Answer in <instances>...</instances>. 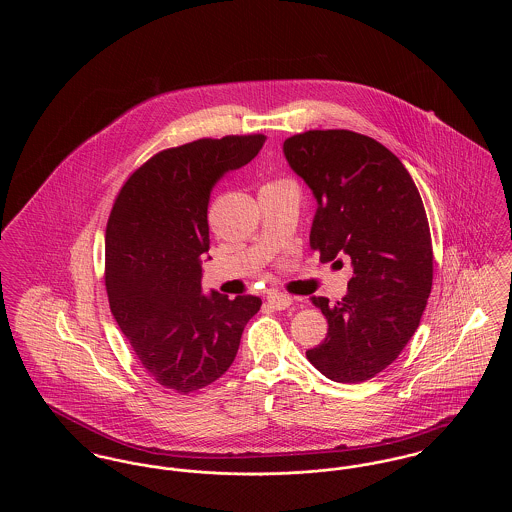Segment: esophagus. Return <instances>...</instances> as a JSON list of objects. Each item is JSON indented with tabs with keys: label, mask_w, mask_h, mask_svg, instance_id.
Instances as JSON below:
<instances>
[{
	"label": "esophagus",
	"mask_w": 512,
	"mask_h": 512,
	"mask_svg": "<svg viewBox=\"0 0 512 512\" xmlns=\"http://www.w3.org/2000/svg\"><path fill=\"white\" fill-rule=\"evenodd\" d=\"M267 301L268 305H270L272 309H276V311H284V309H288L293 303V299L290 295L278 292L270 293L267 297Z\"/></svg>",
	"instance_id": "1"
}]
</instances>
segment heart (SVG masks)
I'll return each instance as SVG.
<instances>
[{
  "mask_svg": "<svg viewBox=\"0 0 512 512\" xmlns=\"http://www.w3.org/2000/svg\"><path fill=\"white\" fill-rule=\"evenodd\" d=\"M284 184H288V182H272V184H268V186H284Z\"/></svg>",
  "mask_w": 512,
  "mask_h": 512,
  "instance_id": "heart-1",
  "label": "heart"
}]
</instances>
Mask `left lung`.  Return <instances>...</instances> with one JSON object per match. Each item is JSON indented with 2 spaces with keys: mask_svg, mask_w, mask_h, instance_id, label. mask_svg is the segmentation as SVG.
Returning a JSON list of instances; mask_svg holds the SVG:
<instances>
[{
  "mask_svg": "<svg viewBox=\"0 0 512 512\" xmlns=\"http://www.w3.org/2000/svg\"><path fill=\"white\" fill-rule=\"evenodd\" d=\"M282 151L317 199L311 247L353 267L341 301L313 297L328 334L307 359L334 382H365L399 357L432 292L422 197L388 147L351 130H309Z\"/></svg>",
  "mask_w": 512,
  "mask_h": 512,
  "instance_id": "left-lung-1",
  "label": "left lung"
}]
</instances>
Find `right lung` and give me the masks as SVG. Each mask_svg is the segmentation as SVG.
<instances>
[{"instance_id": "add662e5", "label": "right lung", "mask_w": 512, "mask_h": 512, "mask_svg": "<svg viewBox=\"0 0 512 512\" xmlns=\"http://www.w3.org/2000/svg\"><path fill=\"white\" fill-rule=\"evenodd\" d=\"M265 140L226 136L165 149L126 180L113 205L105 232L111 313L167 390L190 393L220 378L236 359L247 320L261 309L255 295L203 293L201 265L213 188Z\"/></svg>"}]
</instances>
